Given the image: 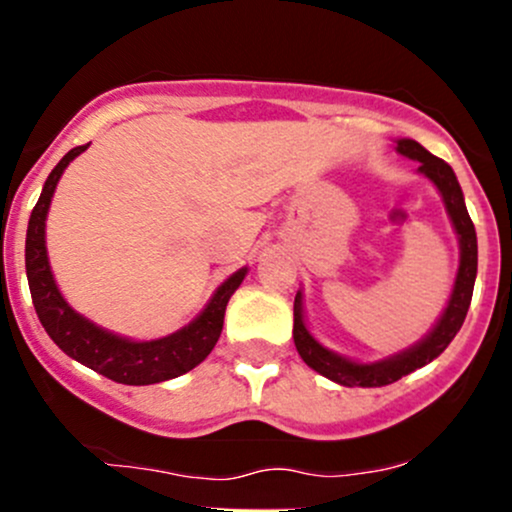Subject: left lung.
Segmentation results:
<instances>
[{
  "label": "left lung",
  "mask_w": 512,
  "mask_h": 512,
  "mask_svg": "<svg viewBox=\"0 0 512 512\" xmlns=\"http://www.w3.org/2000/svg\"><path fill=\"white\" fill-rule=\"evenodd\" d=\"M397 151L411 158V161H419V173L426 175L438 187L452 226H455L457 238H460V269H457L455 289L450 293L448 308L443 310L436 327L419 344L375 363L351 361V358L334 354V351L325 349V346L317 342L313 334L308 332V327H305L301 291L296 293V301H293V342H296L298 354H301L310 368L344 387H383L397 383L399 378L409 375L411 370L431 363L433 358H438L448 349L455 334L460 332L469 303H472L474 279H477V231H474V223L469 219L467 207H464L460 182H457L455 173H452V168L443 158L433 156L431 151H426L414 139H399Z\"/></svg>",
  "instance_id": "8db88e82"
}]
</instances>
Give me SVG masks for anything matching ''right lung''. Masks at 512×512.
Here are the masks:
<instances>
[{
    "label": "right lung",
    "mask_w": 512,
    "mask_h": 512,
    "mask_svg": "<svg viewBox=\"0 0 512 512\" xmlns=\"http://www.w3.org/2000/svg\"><path fill=\"white\" fill-rule=\"evenodd\" d=\"M86 149L88 144L74 146L69 154H64L62 161L52 168L48 180H45L38 204L31 211L26 233V274L35 313H38V320L43 322L52 342L60 346L64 354L105 375V378L115 380V383L154 385L178 378V375L199 366L219 342L228 298L243 284L248 267L228 276L211 296L207 308L190 325L168 334V337L151 339V342H132L127 337H117V334L93 325L88 317L76 313L72 305L64 301L55 284V276H52L48 248H45V219H48L52 195H55V187L64 168Z\"/></svg>",
    "instance_id": "1"
}]
</instances>
